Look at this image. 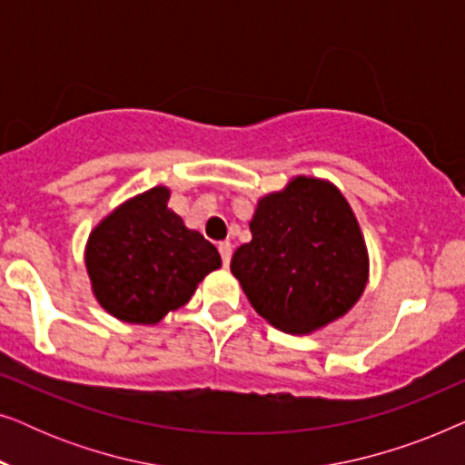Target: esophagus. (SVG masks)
Masks as SVG:
<instances>
[{
	"label": "esophagus",
	"mask_w": 465,
	"mask_h": 465,
	"mask_svg": "<svg viewBox=\"0 0 465 465\" xmlns=\"http://www.w3.org/2000/svg\"><path fill=\"white\" fill-rule=\"evenodd\" d=\"M218 252H220L222 262H224V266L231 264V256H232V245H231V241H220V243H218Z\"/></svg>",
	"instance_id": "1"
}]
</instances>
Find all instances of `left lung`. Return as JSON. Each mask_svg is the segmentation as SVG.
Returning a JSON list of instances; mask_svg holds the SVG:
<instances>
[{
  "mask_svg": "<svg viewBox=\"0 0 465 465\" xmlns=\"http://www.w3.org/2000/svg\"><path fill=\"white\" fill-rule=\"evenodd\" d=\"M252 241L234 252L232 275L272 326L307 334L339 320L368 282L360 224L341 190L298 175L258 201Z\"/></svg>",
  "mask_w": 465,
  "mask_h": 465,
  "instance_id": "8db88e82",
  "label": "left lung"
}]
</instances>
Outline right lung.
<instances>
[{
	"label": "right lung",
	"mask_w": 465,
	"mask_h": 465,
	"mask_svg": "<svg viewBox=\"0 0 465 465\" xmlns=\"http://www.w3.org/2000/svg\"><path fill=\"white\" fill-rule=\"evenodd\" d=\"M167 201L164 186L133 196L88 237L84 258L94 298L123 322L158 323L222 264L218 250L183 226Z\"/></svg>",
	"instance_id": "1"
}]
</instances>
